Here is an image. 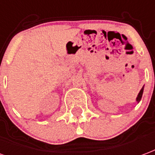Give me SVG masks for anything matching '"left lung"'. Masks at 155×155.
Segmentation results:
<instances>
[{"label":"left lung","mask_w":155,"mask_h":155,"mask_svg":"<svg viewBox=\"0 0 155 155\" xmlns=\"http://www.w3.org/2000/svg\"><path fill=\"white\" fill-rule=\"evenodd\" d=\"M143 92H144V86L142 87V89H140V91L139 92L138 95H137V97H136V102H137V103H140V101L141 100Z\"/></svg>","instance_id":"8db88e82"}]
</instances>
